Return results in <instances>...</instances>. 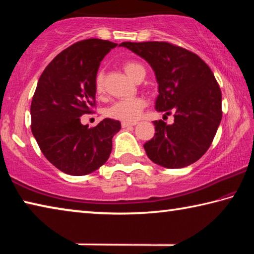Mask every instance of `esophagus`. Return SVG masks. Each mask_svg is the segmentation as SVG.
I'll list each match as a JSON object with an SVG mask.
<instances>
[{
  "mask_svg": "<svg viewBox=\"0 0 254 254\" xmlns=\"http://www.w3.org/2000/svg\"><path fill=\"white\" fill-rule=\"evenodd\" d=\"M136 126V122H122V127H133Z\"/></svg>",
  "mask_w": 254,
  "mask_h": 254,
  "instance_id": "esophagus-1",
  "label": "esophagus"
}]
</instances>
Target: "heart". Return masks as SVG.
Listing matches in <instances>:
<instances>
[{"instance_id": "heart-1", "label": "heart", "mask_w": 254, "mask_h": 254, "mask_svg": "<svg viewBox=\"0 0 254 254\" xmlns=\"http://www.w3.org/2000/svg\"><path fill=\"white\" fill-rule=\"evenodd\" d=\"M124 70L127 76L134 80L140 72H145L143 66L136 62H127L124 64ZM95 87L97 93L103 92V76L98 74L95 79ZM147 105L144 98L132 97L120 100L113 103L106 111V114L110 118L120 120L123 122H134L140 118L143 109Z\"/></svg>"}]
</instances>
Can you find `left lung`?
Returning <instances> with one entry per match:
<instances>
[{
	"mask_svg": "<svg viewBox=\"0 0 254 254\" xmlns=\"http://www.w3.org/2000/svg\"><path fill=\"white\" fill-rule=\"evenodd\" d=\"M154 71L158 112L174 123L154 121L156 133L143 144L151 161L169 169L187 167L207 151L222 120V93L210 68L198 56L168 42H122Z\"/></svg>",
	"mask_w": 254,
	"mask_h": 254,
	"instance_id": "1",
	"label": "left lung"
}]
</instances>
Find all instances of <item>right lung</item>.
<instances>
[{
    "label": "right lung",
    "instance_id": "1",
    "mask_svg": "<svg viewBox=\"0 0 254 254\" xmlns=\"http://www.w3.org/2000/svg\"><path fill=\"white\" fill-rule=\"evenodd\" d=\"M118 44L86 39L62 51L42 72L31 103V131L48 161L71 176H84L104 165L121 123L106 118L89 128L80 117L89 113L103 58Z\"/></svg>",
    "mask_w": 254,
    "mask_h": 254
}]
</instances>
